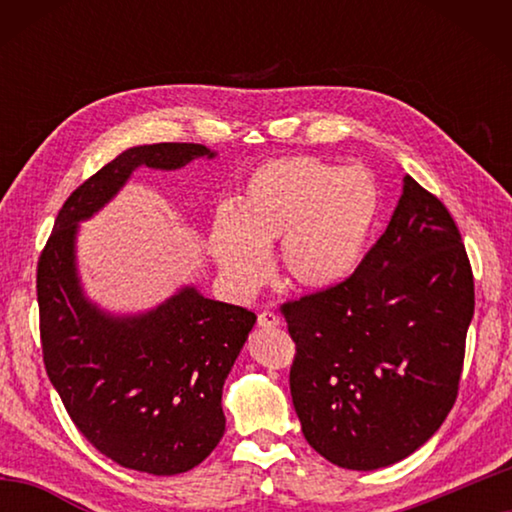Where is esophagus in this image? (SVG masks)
<instances>
[{"instance_id":"1","label":"esophagus","mask_w":512,"mask_h":512,"mask_svg":"<svg viewBox=\"0 0 512 512\" xmlns=\"http://www.w3.org/2000/svg\"><path fill=\"white\" fill-rule=\"evenodd\" d=\"M257 325L266 327V329L277 327V325H280V316H277L275 311H262V314L257 316Z\"/></svg>"}]
</instances>
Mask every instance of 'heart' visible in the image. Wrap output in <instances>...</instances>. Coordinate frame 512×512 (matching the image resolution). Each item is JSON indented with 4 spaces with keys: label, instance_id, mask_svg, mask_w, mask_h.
Wrapping results in <instances>:
<instances>
[{
    "label": "heart",
    "instance_id": "obj_1",
    "mask_svg": "<svg viewBox=\"0 0 512 512\" xmlns=\"http://www.w3.org/2000/svg\"><path fill=\"white\" fill-rule=\"evenodd\" d=\"M379 185L363 167L314 155L266 160L246 178L235 212L223 210L210 253L232 287L255 291L268 275L266 246L291 284L327 291L357 271L379 214Z\"/></svg>",
    "mask_w": 512,
    "mask_h": 512
}]
</instances>
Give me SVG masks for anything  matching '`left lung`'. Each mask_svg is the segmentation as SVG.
<instances>
[{
	"mask_svg": "<svg viewBox=\"0 0 512 512\" xmlns=\"http://www.w3.org/2000/svg\"><path fill=\"white\" fill-rule=\"evenodd\" d=\"M296 357L293 406L329 463L377 470L413 454L452 411L474 316L461 232L411 176L348 280L280 305Z\"/></svg>",
	"mask_w": 512,
	"mask_h": 512,
	"instance_id": "left-lung-1",
	"label": "left lung"
}]
</instances>
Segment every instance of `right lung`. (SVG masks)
<instances>
[{
    "label": "right lung",
    "mask_w": 512,
    "mask_h": 512,
    "mask_svg": "<svg viewBox=\"0 0 512 512\" xmlns=\"http://www.w3.org/2000/svg\"><path fill=\"white\" fill-rule=\"evenodd\" d=\"M214 158L203 144L133 146L69 194L38 259L42 361L69 418L121 467L171 476L203 463L225 431L223 381L257 316L187 287L149 314L115 318L83 298L76 223L106 205L133 169Z\"/></svg>",
    "instance_id": "right-lung-1"
}]
</instances>
